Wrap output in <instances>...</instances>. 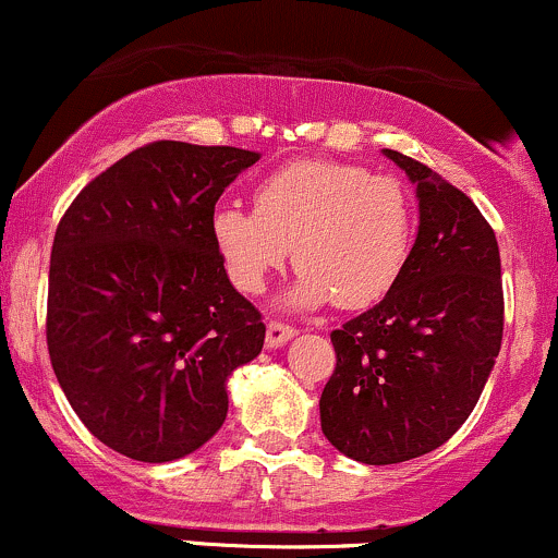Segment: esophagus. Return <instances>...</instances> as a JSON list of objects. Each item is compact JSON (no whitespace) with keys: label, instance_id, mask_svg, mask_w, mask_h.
<instances>
[{"label":"esophagus","instance_id":"esophagus-1","mask_svg":"<svg viewBox=\"0 0 558 558\" xmlns=\"http://www.w3.org/2000/svg\"><path fill=\"white\" fill-rule=\"evenodd\" d=\"M293 336H296V328L293 326H286V323H278V320L267 323V347L269 349L283 347L286 341L293 339Z\"/></svg>","mask_w":558,"mask_h":558}]
</instances>
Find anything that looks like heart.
I'll return each mask as SVG.
<instances>
[{
  "label": "heart",
  "instance_id": "b5f03b06",
  "mask_svg": "<svg viewBox=\"0 0 558 558\" xmlns=\"http://www.w3.org/2000/svg\"><path fill=\"white\" fill-rule=\"evenodd\" d=\"M211 241L235 289L259 293L291 256L289 307L333 299L360 310L395 289L413 248V204L395 177L339 161H293L254 190V209L219 206Z\"/></svg>",
  "mask_w": 558,
  "mask_h": 558
}]
</instances>
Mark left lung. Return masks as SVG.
Here are the masks:
<instances>
[{"mask_svg":"<svg viewBox=\"0 0 558 558\" xmlns=\"http://www.w3.org/2000/svg\"><path fill=\"white\" fill-rule=\"evenodd\" d=\"M415 185L418 235L376 307L333 330L336 371L320 397L328 442L368 466L445 445L469 418L504 339L495 232L448 180L384 150Z\"/></svg>","mask_w":558,"mask_h":558,"instance_id":"left-lung-1","label":"left lung"}]
</instances>
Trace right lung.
I'll return each instance as SVG.
<instances>
[{
  "mask_svg": "<svg viewBox=\"0 0 558 558\" xmlns=\"http://www.w3.org/2000/svg\"><path fill=\"white\" fill-rule=\"evenodd\" d=\"M259 153L161 140L73 198L50 259L47 347L82 424L121 456L167 463L228 418V378L265 344L211 241L219 195Z\"/></svg>",
  "mask_w": 558,
  "mask_h": 558,
  "instance_id": "right-lung-1",
  "label": "right lung"
}]
</instances>
